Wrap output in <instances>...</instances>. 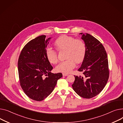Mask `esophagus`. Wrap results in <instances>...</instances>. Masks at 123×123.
Instances as JSON below:
<instances>
[{"label": "esophagus", "instance_id": "esophagus-1", "mask_svg": "<svg viewBox=\"0 0 123 123\" xmlns=\"http://www.w3.org/2000/svg\"><path fill=\"white\" fill-rule=\"evenodd\" d=\"M68 74H66V73H62V75L63 76H68Z\"/></svg>", "mask_w": 123, "mask_h": 123}]
</instances>
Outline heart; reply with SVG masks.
I'll return each instance as SVG.
<instances>
[{
    "instance_id": "b5f03b06",
    "label": "heart",
    "mask_w": 123,
    "mask_h": 123,
    "mask_svg": "<svg viewBox=\"0 0 123 123\" xmlns=\"http://www.w3.org/2000/svg\"><path fill=\"white\" fill-rule=\"evenodd\" d=\"M55 44L58 50H66V58L67 59L57 65L56 71L69 73L75 67V62L80 63L84 60L86 53V45L82 40L63 35L55 40ZM46 54L50 63L55 64L58 62L57 52L52 48H47Z\"/></svg>"
}]
</instances>
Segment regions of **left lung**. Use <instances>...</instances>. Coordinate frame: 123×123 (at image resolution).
Wrapping results in <instances>:
<instances>
[{
    "label": "left lung",
    "instance_id": "obj_1",
    "mask_svg": "<svg viewBox=\"0 0 123 123\" xmlns=\"http://www.w3.org/2000/svg\"><path fill=\"white\" fill-rule=\"evenodd\" d=\"M79 34L86 45V53L81 66L78 70L82 76H75L72 85L78 95L90 99L102 91L109 76L107 55L103 45L89 34Z\"/></svg>",
    "mask_w": 123,
    "mask_h": 123
}]
</instances>
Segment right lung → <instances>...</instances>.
I'll return each mask as SVG.
<instances>
[{"instance_id":"right-lung-1","label":"right lung","mask_w":123,"mask_h":123,"mask_svg":"<svg viewBox=\"0 0 123 123\" xmlns=\"http://www.w3.org/2000/svg\"><path fill=\"white\" fill-rule=\"evenodd\" d=\"M50 38L41 35L31 40L24 47L18 61L20 84L26 95L41 101L52 92L62 73H50L53 68L48 61L46 48Z\"/></svg>"}]
</instances>
